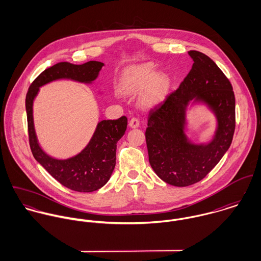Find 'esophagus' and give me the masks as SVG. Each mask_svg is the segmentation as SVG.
Masks as SVG:
<instances>
[{
  "label": "esophagus",
  "mask_w": 261,
  "mask_h": 261,
  "mask_svg": "<svg viewBox=\"0 0 261 261\" xmlns=\"http://www.w3.org/2000/svg\"><path fill=\"white\" fill-rule=\"evenodd\" d=\"M128 125H129V127H132V128H137V127H139V125H140V121H139L138 118L133 117V118H130Z\"/></svg>",
  "instance_id": "esophagus-1"
}]
</instances>
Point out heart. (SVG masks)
<instances>
[{"label":"heart","mask_w":261,"mask_h":261,"mask_svg":"<svg viewBox=\"0 0 261 261\" xmlns=\"http://www.w3.org/2000/svg\"><path fill=\"white\" fill-rule=\"evenodd\" d=\"M170 86V78L164 73H155L153 67L149 64L132 68L121 81V88L126 93H137L145 88L141 94L140 103L146 109L161 103L167 96Z\"/></svg>","instance_id":"1"}]
</instances>
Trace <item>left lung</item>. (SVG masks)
<instances>
[{"label":"left lung","mask_w":261,"mask_h":261,"mask_svg":"<svg viewBox=\"0 0 261 261\" xmlns=\"http://www.w3.org/2000/svg\"><path fill=\"white\" fill-rule=\"evenodd\" d=\"M194 63L179 88L151 110L146 141L150 167L167 184L186 187L204 179L228 150L235 129V97L232 85L207 55L191 50ZM202 103L216 115L213 139L195 144L186 136V111Z\"/></svg>","instance_id":"obj_1"}]
</instances>
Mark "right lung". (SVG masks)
<instances>
[{"label":"right lung","mask_w":261,"mask_h":261,"mask_svg":"<svg viewBox=\"0 0 261 261\" xmlns=\"http://www.w3.org/2000/svg\"><path fill=\"white\" fill-rule=\"evenodd\" d=\"M103 66L99 61L81 65L57 63L38 76L26 95L29 143L35 160L60 184L76 192H93L109 182L116 163V144L125 133L127 118L121 116L99 121L86 147L73 156L62 160L49 155L40 147L34 127L33 103L40 87L60 79L91 84Z\"/></svg>","instance_id":"add662e5"}]
</instances>
